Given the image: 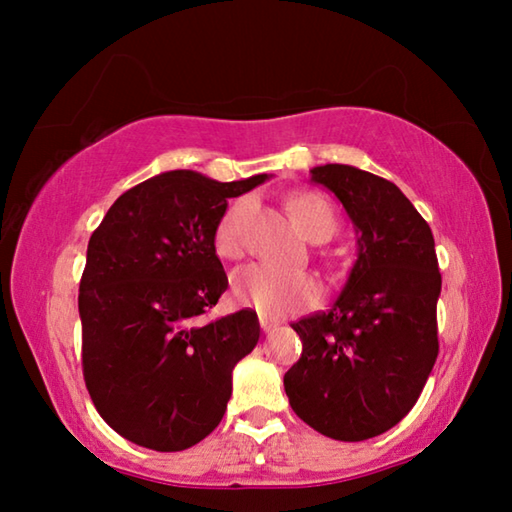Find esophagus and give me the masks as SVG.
<instances>
[{"label":"esophagus","instance_id":"1","mask_svg":"<svg viewBox=\"0 0 512 512\" xmlns=\"http://www.w3.org/2000/svg\"><path fill=\"white\" fill-rule=\"evenodd\" d=\"M259 327H262V332H264V334H271V332H275V329L280 327V325H277L275 320H271V318L259 316Z\"/></svg>","mask_w":512,"mask_h":512}]
</instances>
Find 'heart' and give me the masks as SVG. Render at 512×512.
Instances as JSON below:
<instances>
[{
	"mask_svg": "<svg viewBox=\"0 0 512 512\" xmlns=\"http://www.w3.org/2000/svg\"><path fill=\"white\" fill-rule=\"evenodd\" d=\"M291 210L300 230L311 241L334 235V212L320 196L300 194L291 201ZM250 212H253L250 198H239L223 212L214 230V248L221 257H237L244 250ZM232 296L239 305L253 307L259 314L287 316L314 305L320 287L316 277L305 271H287L266 262H253L237 268L232 275Z\"/></svg>",
	"mask_w": 512,
	"mask_h": 512,
	"instance_id": "heart-1",
	"label": "heart"
}]
</instances>
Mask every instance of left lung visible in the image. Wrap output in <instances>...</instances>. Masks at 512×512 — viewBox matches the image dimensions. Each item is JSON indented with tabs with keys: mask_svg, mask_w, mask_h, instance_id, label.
<instances>
[{
	"mask_svg": "<svg viewBox=\"0 0 512 512\" xmlns=\"http://www.w3.org/2000/svg\"><path fill=\"white\" fill-rule=\"evenodd\" d=\"M309 173L348 212L357 262L332 309L291 325L302 354L284 391L311 429L359 443L413 409L436 363V246L429 223L391 180L350 164Z\"/></svg>",
	"mask_w": 512,
	"mask_h": 512,
	"instance_id": "left-lung-1",
	"label": "left lung"
}]
</instances>
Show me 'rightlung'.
<instances>
[{
  "mask_svg": "<svg viewBox=\"0 0 512 512\" xmlns=\"http://www.w3.org/2000/svg\"><path fill=\"white\" fill-rule=\"evenodd\" d=\"M268 180L164 171L121 194L88 244L79 287L83 377L103 420L155 452L219 427L232 370L259 341L250 309L198 323L228 289L214 230L228 198Z\"/></svg>",
  "mask_w": 512,
  "mask_h": 512,
  "instance_id": "obj_1",
  "label": "right lung"
}]
</instances>
